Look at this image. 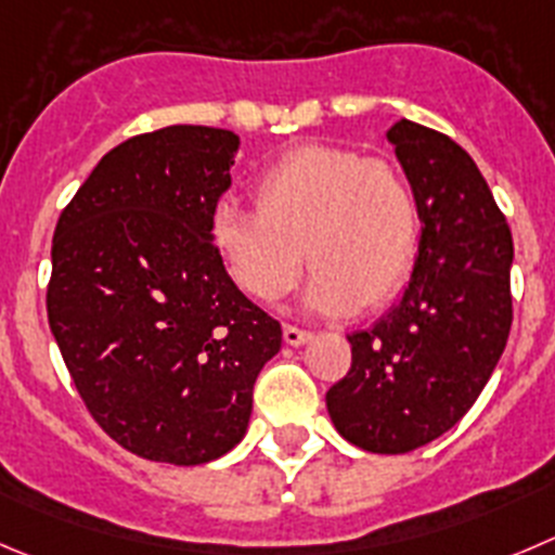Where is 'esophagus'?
<instances>
[{
	"label": "esophagus",
	"instance_id": "esophagus-1",
	"mask_svg": "<svg viewBox=\"0 0 555 555\" xmlns=\"http://www.w3.org/2000/svg\"><path fill=\"white\" fill-rule=\"evenodd\" d=\"M283 340H286L288 346H302V343L310 340V332L299 330V326H294V324H286L283 326Z\"/></svg>",
	"mask_w": 555,
	"mask_h": 555
}]
</instances>
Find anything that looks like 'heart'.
I'll use <instances>...</instances> for the list:
<instances>
[{"label": "heart", "mask_w": 555, "mask_h": 555, "mask_svg": "<svg viewBox=\"0 0 555 555\" xmlns=\"http://www.w3.org/2000/svg\"><path fill=\"white\" fill-rule=\"evenodd\" d=\"M253 193L256 207H215L209 240L234 286L256 302H281L297 286L302 256L313 263L305 302L326 315L384 308L411 281L420 202L395 163L305 144L272 163Z\"/></svg>", "instance_id": "obj_1"}]
</instances>
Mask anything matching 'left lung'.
I'll return each instance as SVG.
<instances>
[{
	"label": "left lung",
	"instance_id": "8db88e82",
	"mask_svg": "<svg viewBox=\"0 0 555 555\" xmlns=\"http://www.w3.org/2000/svg\"><path fill=\"white\" fill-rule=\"evenodd\" d=\"M387 139L420 202V256L403 299L348 335L351 367L326 392L343 439L403 455L474 405L512 326V231L477 163L450 135L400 119Z\"/></svg>",
	"mask_w": 555,
	"mask_h": 555
}]
</instances>
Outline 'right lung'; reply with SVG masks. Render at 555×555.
Segmentation results:
<instances>
[{
    "label": "right lung",
    "instance_id": "1",
    "mask_svg": "<svg viewBox=\"0 0 555 555\" xmlns=\"http://www.w3.org/2000/svg\"><path fill=\"white\" fill-rule=\"evenodd\" d=\"M231 130L171 125L103 155L62 209L49 324L92 420L146 461L198 466L240 444L281 324L234 286L209 223Z\"/></svg>",
    "mask_w": 555,
    "mask_h": 555
}]
</instances>
